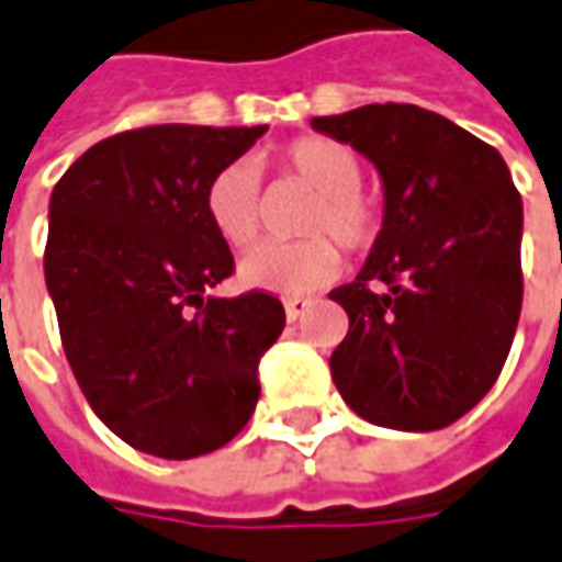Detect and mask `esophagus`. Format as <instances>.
I'll return each mask as SVG.
<instances>
[{
    "label": "esophagus",
    "instance_id": "esophagus-1",
    "mask_svg": "<svg viewBox=\"0 0 562 562\" xmlns=\"http://www.w3.org/2000/svg\"><path fill=\"white\" fill-rule=\"evenodd\" d=\"M307 307H311V299H289V302H285V317H289V321H299Z\"/></svg>",
    "mask_w": 562,
    "mask_h": 562
}]
</instances>
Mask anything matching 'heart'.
<instances>
[{"label":"heart","instance_id":"b5f03b06","mask_svg":"<svg viewBox=\"0 0 562 562\" xmlns=\"http://www.w3.org/2000/svg\"><path fill=\"white\" fill-rule=\"evenodd\" d=\"M280 166L285 176L314 191L302 220L307 238L295 245H263L238 263V282L270 295H307L339 273L337 238L349 251H364L380 233V213L358 191L361 162L352 147L333 137H299L282 147ZM204 213L213 233L233 248L255 245L260 233V184L248 162L223 166L204 191ZM333 234L331 239L326 235Z\"/></svg>","mask_w":562,"mask_h":562}]
</instances>
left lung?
<instances>
[{
    "label": "left lung",
    "mask_w": 562,
    "mask_h": 562,
    "mask_svg": "<svg viewBox=\"0 0 562 562\" xmlns=\"http://www.w3.org/2000/svg\"><path fill=\"white\" fill-rule=\"evenodd\" d=\"M311 128L374 162L383 226L361 273L329 292L349 333L329 355L364 422L440 430L475 408L522 311V198L503 157L412 103L317 115Z\"/></svg>",
    "instance_id": "left-lung-1"
}]
</instances>
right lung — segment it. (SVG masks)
<instances>
[{
    "label": "right lung",
    "instance_id": "add662e5",
    "mask_svg": "<svg viewBox=\"0 0 562 562\" xmlns=\"http://www.w3.org/2000/svg\"><path fill=\"white\" fill-rule=\"evenodd\" d=\"M263 132H122L75 159L49 198L43 270L65 358L97 418L159 459L220 450L248 425L260 355L285 327L267 292L210 295L233 251L204 191Z\"/></svg>",
    "mask_w": 562,
    "mask_h": 562
}]
</instances>
